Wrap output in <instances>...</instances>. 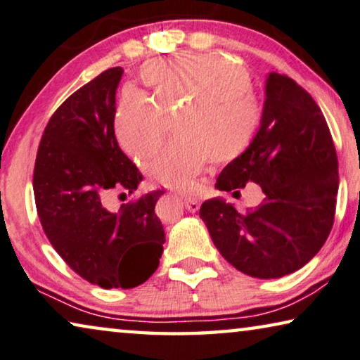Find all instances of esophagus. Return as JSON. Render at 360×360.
Listing matches in <instances>:
<instances>
[{
	"instance_id": "esophagus-1",
	"label": "esophagus",
	"mask_w": 360,
	"mask_h": 360,
	"mask_svg": "<svg viewBox=\"0 0 360 360\" xmlns=\"http://www.w3.org/2000/svg\"><path fill=\"white\" fill-rule=\"evenodd\" d=\"M184 204H185V209H188L190 212H196L199 209V199L198 198H193V196H185L184 198Z\"/></svg>"
}]
</instances>
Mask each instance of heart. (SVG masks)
<instances>
[{
	"label": "heart",
	"instance_id": "obj_1",
	"mask_svg": "<svg viewBox=\"0 0 360 360\" xmlns=\"http://www.w3.org/2000/svg\"><path fill=\"white\" fill-rule=\"evenodd\" d=\"M140 77L151 96L124 91L114 112V135L125 154L143 159L169 130L167 115H176L170 140L145 164L146 174L165 186L191 188L209 161L240 158L256 140L262 125V106L251 95L252 82L245 68L217 54L185 53L154 59Z\"/></svg>",
	"mask_w": 360,
	"mask_h": 360
}]
</instances>
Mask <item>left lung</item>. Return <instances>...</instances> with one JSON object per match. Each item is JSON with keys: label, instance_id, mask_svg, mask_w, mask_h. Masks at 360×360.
<instances>
[{"label": "left lung", "instance_id": "8db88e82", "mask_svg": "<svg viewBox=\"0 0 360 360\" xmlns=\"http://www.w3.org/2000/svg\"><path fill=\"white\" fill-rule=\"evenodd\" d=\"M262 188L256 209L238 212L224 199L202 202L199 217L215 248L254 278L296 272L331 231L338 195V158L314 98L290 77L272 72L265 84L261 130L251 148L220 172L217 190Z\"/></svg>", "mask_w": 360, "mask_h": 360}]
</instances>
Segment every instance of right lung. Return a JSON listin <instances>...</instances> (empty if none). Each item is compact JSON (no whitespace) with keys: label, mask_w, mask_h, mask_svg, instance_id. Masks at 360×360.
I'll return each instance as SVG.
<instances>
[{"label":"right lung","mask_w":360,"mask_h":360,"mask_svg":"<svg viewBox=\"0 0 360 360\" xmlns=\"http://www.w3.org/2000/svg\"><path fill=\"white\" fill-rule=\"evenodd\" d=\"M122 68H110L54 110L33 169V195L43 231L82 278L109 288H135L156 272L165 233L154 214L161 191L103 206L109 190L134 193L143 175L114 135L115 90Z\"/></svg>","instance_id":"1"}]
</instances>
